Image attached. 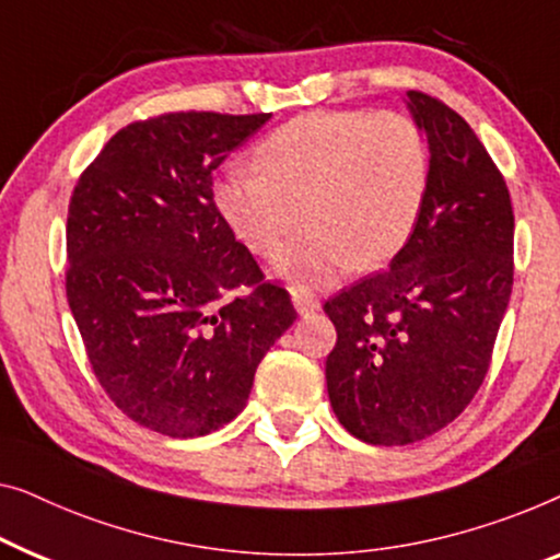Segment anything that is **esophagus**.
<instances>
[{
  "instance_id": "obj_1",
  "label": "esophagus",
  "mask_w": 560,
  "mask_h": 560,
  "mask_svg": "<svg viewBox=\"0 0 560 560\" xmlns=\"http://www.w3.org/2000/svg\"><path fill=\"white\" fill-rule=\"evenodd\" d=\"M291 302H294V310L302 314V317H310V314L322 310L319 299H314L312 294H306V291H302V289H291Z\"/></svg>"
}]
</instances>
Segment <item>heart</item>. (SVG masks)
I'll use <instances>...</instances> for the list:
<instances>
[{
    "mask_svg": "<svg viewBox=\"0 0 560 560\" xmlns=\"http://www.w3.org/2000/svg\"><path fill=\"white\" fill-rule=\"evenodd\" d=\"M254 167H233L212 187L228 228L271 269L302 289L335 283L352 266L390 264L413 238L429 198V147L396 112L306 114L254 149Z\"/></svg>",
    "mask_w": 560,
    "mask_h": 560,
    "instance_id": "1",
    "label": "heart"
}]
</instances>
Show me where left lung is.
I'll return each mask as SVG.
<instances>
[{
    "label": "left lung",
    "instance_id": "1",
    "mask_svg": "<svg viewBox=\"0 0 560 560\" xmlns=\"http://www.w3.org/2000/svg\"><path fill=\"white\" fill-rule=\"evenodd\" d=\"M427 137L429 198L390 266L329 299L332 411L368 444H413L452 423L482 385L513 291L515 218L500 170L446 104L408 91Z\"/></svg>",
    "mask_w": 560,
    "mask_h": 560
}]
</instances>
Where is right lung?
<instances>
[{"instance_id": "obj_1", "label": "right lung", "mask_w": 560, "mask_h": 560, "mask_svg": "<svg viewBox=\"0 0 560 560\" xmlns=\"http://www.w3.org/2000/svg\"><path fill=\"white\" fill-rule=\"evenodd\" d=\"M269 119L183 112L129 124L70 198V312L101 388L156 434L195 439L233 421L296 319L212 200V170ZM241 285L246 295L224 299Z\"/></svg>"}]
</instances>
